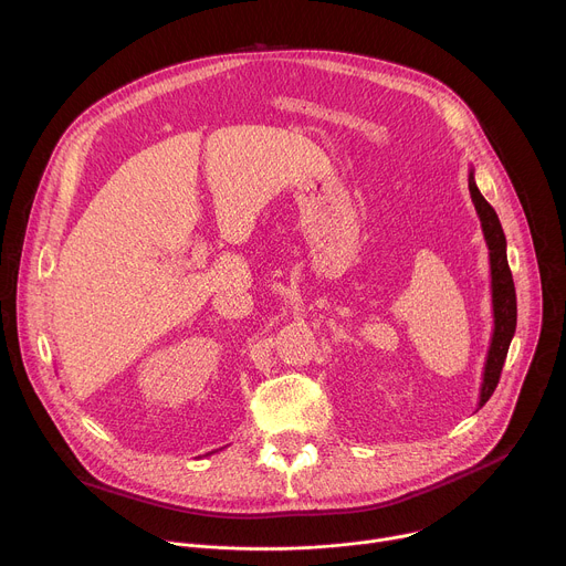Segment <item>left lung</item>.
<instances>
[{
    "mask_svg": "<svg viewBox=\"0 0 566 566\" xmlns=\"http://www.w3.org/2000/svg\"><path fill=\"white\" fill-rule=\"evenodd\" d=\"M468 190L474 203V210L481 221L483 239H486L489 247V260H491V293H493V338L486 356V365H483V378H481V389H479V408L486 406V400L493 396L502 367L511 347V340L515 336L517 327V297H515V284L513 275L509 269V258H506V237L500 223L497 212L493 206L483 199L474 184V170L470 168L468 172Z\"/></svg>",
    "mask_w": 566,
    "mask_h": 566,
    "instance_id": "obj_1",
    "label": "left lung"
}]
</instances>
